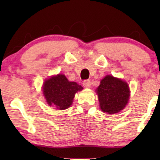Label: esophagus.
Instances as JSON below:
<instances>
[{
	"instance_id": "esophagus-1",
	"label": "esophagus",
	"mask_w": 160,
	"mask_h": 160,
	"mask_svg": "<svg viewBox=\"0 0 160 160\" xmlns=\"http://www.w3.org/2000/svg\"><path fill=\"white\" fill-rule=\"evenodd\" d=\"M92 83L90 82V80H85L84 82H83V86L86 88H90Z\"/></svg>"
}]
</instances>
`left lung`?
Here are the masks:
<instances>
[{"mask_svg": "<svg viewBox=\"0 0 160 160\" xmlns=\"http://www.w3.org/2000/svg\"><path fill=\"white\" fill-rule=\"evenodd\" d=\"M100 109L102 112L113 114L123 110L130 98L128 83L113 76L107 75L96 89Z\"/></svg>", "mask_w": 160, "mask_h": 160, "instance_id": "1", "label": "left lung"}]
</instances>
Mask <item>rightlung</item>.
I'll return each instance as SVG.
<instances>
[{"mask_svg": "<svg viewBox=\"0 0 160 160\" xmlns=\"http://www.w3.org/2000/svg\"><path fill=\"white\" fill-rule=\"evenodd\" d=\"M83 89L76 82H69L63 74H58L46 79L43 93L47 104L54 106L59 110H65L73 103L76 93Z\"/></svg>", "mask_w": 160, "mask_h": 160, "instance_id": "right-lung-1", "label": "right lung"}]
</instances>
